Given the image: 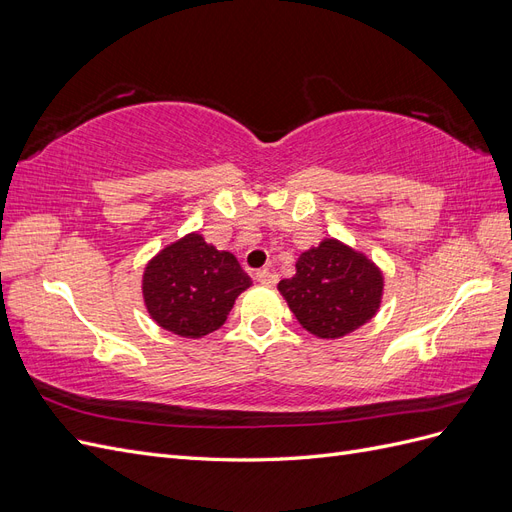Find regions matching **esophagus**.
Returning a JSON list of instances; mask_svg holds the SVG:
<instances>
[{
  "label": "esophagus",
  "instance_id": "34e87169",
  "mask_svg": "<svg viewBox=\"0 0 512 512\" xmlns=\"http://www.w3.org/2000/svg\"><path fill=\"white\" fill-rule=\"evenodd\" d=\"M256 282L265 284V286H275L277 284V275L273 271H269V269H260V271H256Z\"/></svg>",
  "mask_w": 512,
  "mask_h": 512
}]
</instances>
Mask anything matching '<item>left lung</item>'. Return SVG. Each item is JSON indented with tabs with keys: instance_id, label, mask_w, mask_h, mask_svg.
<instances>
[{
	"instance_id": "obj_1",
	"label": "left lung",
	"mask_w": 512,
	"mask_h": 512,
	"mask_svg": "<svg viewBox=\"0 0 512 512\" xmlns=\"http://www.w3.org/2000/svg\"><path fill=\"white\" fill-rule=\"evenodd\" d=\"M294 267L297 273L277 284V290L312 335L339 339L378 314L384 275L363 252L329 237L305 250Z\"/></svg>"
}]
</instances>
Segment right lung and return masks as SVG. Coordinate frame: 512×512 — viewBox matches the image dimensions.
<instances>
[{"mask_svg":"<svg viewBox=\"0 0 512 512\" xmlns=\"http://www.w3.org/2000/svg\"><path fill=\"white\" fill-rule=\"evenodd\" d=\"M252 286L235 254L190 232L153 256L143 273V301L158 327L200 339L226 322L235 299Z\"/></svg>","mask_w":512,"mask_h":512,"instance_id":"add662e5","label":"right lung"}]
</instances>
